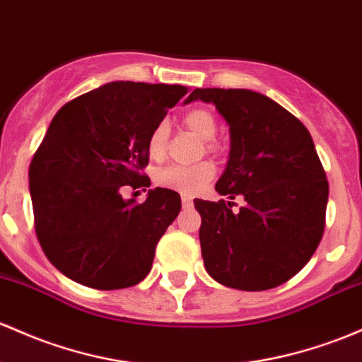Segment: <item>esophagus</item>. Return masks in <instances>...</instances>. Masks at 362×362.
I'll return each instance as SVG.
<instances>
[{
  "label": "esophagus",
  "mask_w": 362,
  "mask_h": 362,
  "mask_svg": "<svg viewBox=\"0 0 362 362\" xmlns=\"http://www.w3.org/2000/svg\"><path fill=\"white\" fill-rule=\"evenodd\" d=\"M192 199H190L189 196H182V206H184V209H190L192 208Z\"/></svg>",
  "instance_id": "obj_1"
}]
</instances>
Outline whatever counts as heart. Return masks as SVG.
<instances>
[{"instance_id":"heart-1","label":"heart","mask_w":362,"mask_h":362,"mask_svg":"<svg viewBox=\"0 0 362 362\" xmlns=\"http://www.w3.org/2000/svg\"><path fill=\"white\" fill-rule=\"evenodd\" d=\"M184 125L187 127L192 134L202 141H211L216 136V118L213 117L211 111L204 108L190 110L184 117ZM170 129L168 123L160 122L153 130H151L148 139V154L151 160H160L166 151V142H168ZM208 149H213L211 142H208ZM214 177V166L211 163L202 161L192 166L170 165L161 168L156 173V184L163 189L175 190V192L185 194V196H194L208 184Z\"/></svg>"}]
</instances>
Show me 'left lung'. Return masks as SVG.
Here are the masks:
<instances>
[{"label":"left lung","mask_w":362,"mask_h":362,"mask_svg":"<svg viewBox=\"0 0 362 362\" xmlns=\"http://www.w3.org/2000/svg\"><path fill=\"white\" fill-rule=\"evenodd\" d=\"M213 103L230 130L225 172L214 189L230 201L196 199L201 252L213 280L257 292L304 268L325 230L328 180L308 129L284 106L249 89H194L185 99Z\"/></svg>","instance_id":"left-lung-1"}]
</instances>
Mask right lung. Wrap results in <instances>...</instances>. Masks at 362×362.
Here are the masks:
<instances>
[{
	"label": "right lung",
	"mask_w": 362,
	"mask_h": 362,
	"mask_svg": "<svg viewBox=\"0 0 362 362\" xmlns=\"http://www.w3.org/2000/svg\"><path fill=\"white\" fill-rule=\"evenodd\" d=\"M187 94L184 86L110 82L54 115L29 168L35 233L53 266L98 291L137 285L154 249L182 209L175 190L149 187L151 130ZM146 190V189H144Z\"/></svg>",
	"instance_id": "obj_1"
}]
</instances>
